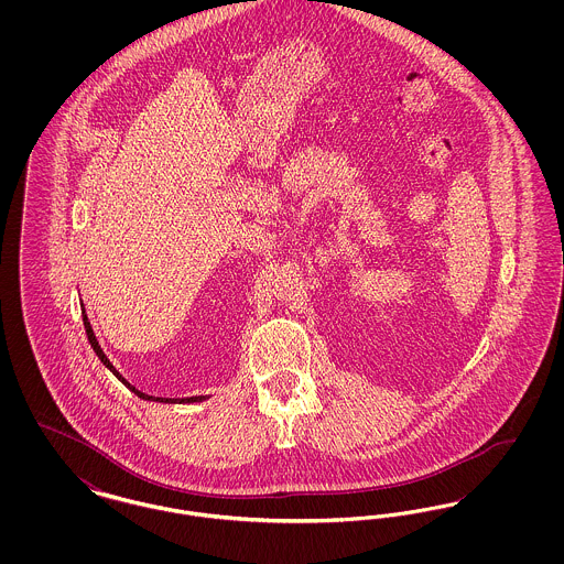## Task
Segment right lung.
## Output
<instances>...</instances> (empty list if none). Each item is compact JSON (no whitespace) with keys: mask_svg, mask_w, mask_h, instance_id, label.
<instances>
[{"mask_svg":"<svg viewBox=\"0 0 564 564\" xmlns=\"http://www.w3.org/2000/svg\"><path fill=\"white\" fill-rule=\"evenodd\" d=\"M82 322H84V327H86V336H88V343H90V347H93V350H95V352H97V357H99V359H101V361H104V366H108L109 370H111V372H113V376H118V380H122V382H124V384H127V387H129V389H131V391H134V395H139V398H141V400H152V398H150V395H145V393H141V391H137V389H134L133 384H129V382H127V380H124V378H122V375H120V372H118V370H116V368H113V366H111V364H109V359H108V357H106V352H104V350H101V347H99V343H97V338H95V332H93V327H90V322H88V317H86V313H82ZM200 400H205V398H203V395H196V398H184V400H180V402H186V403L200 402ZM159 402H162V398H159ZM164 402H171V400H164Z\"/></svg>","mask_w":564,"mask_h":564,"instance_id":"obj_1","label":"right lung"}]
</instances>
